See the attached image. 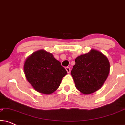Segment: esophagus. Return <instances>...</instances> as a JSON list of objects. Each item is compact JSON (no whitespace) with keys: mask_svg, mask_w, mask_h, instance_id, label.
<instances>
[{"mask_svg":"<svg viewBox=\"0 0 125 125\" xmlns=\"http://www.w3.org/2000/svg\"><path fill=\"white\" fill-rule=\"evenodd\" d=\"M65 69H66V71H67L68 73H70V71H71V69H70L69 67H66L65 68Z\"/></svg>","mask_w":125,"mask_h":125,"instance_id":"obj_1","label":"esophagus"}]
</instances>
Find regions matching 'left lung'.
Masks as SVG:
<instances>
[{
	"label": "left lung",
	"mask_w": 125,
	"mask_h": 125,
	"mask_svg": "<svg viewBox=\"0 0 125 125\" xmlns=\"http://www.w3.org/2000/svg\"><path fill=\"white\" fill-rule=\"evenodd\" d=\"M71 71L76 88L83 94H90L100 89L110 72V62L105 54L91 49L75 59Z\"/></svg>",
	"instance_id": "1"
}]
</instances>
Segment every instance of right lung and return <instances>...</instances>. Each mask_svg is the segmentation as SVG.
I'll list each match as a JSON object with an SVG mask.
<instances>
[{"mask_svg":"<svg viewBox=\"0 0 125 125\" xmlns=\"http://www.w3.org/2000/svg\"><path fill=\"white\" fill-rule=\"evenodd\" d=\"M24 72L33 88L37 92L51 94L60 85L67 72L53 54L44 49L35 51L24 63Z\"/></svg>","mask_w":125,"mask_h":125,"instance_id":"obj_1","label":"right lung"}]
</instances>
